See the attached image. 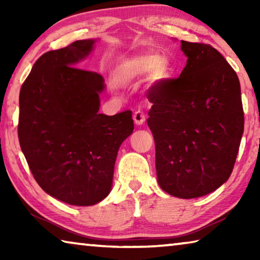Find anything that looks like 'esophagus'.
Instances as JSON below:
<instances>
[{"instance_id":"1","label":"esophagus","mask_w":260,"mask_h":260,"mask_svg":"<svg viewBox=\"0 0 260 260\" xmlns=\"http://www.w3.org/2000/svg\"><path fill=\"white\" fill-rule=\"evenodd\" d=\"M133 119H134V122L138 126H142L144 122H146V116L141 112V111H136L134 114H133Z\"/></svg>"}]
</instances>
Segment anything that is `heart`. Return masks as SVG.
Masks as SVG:
<instances>
[{"label": "heart", "mask_w": 260, "mask_h": 260, "mask_svg": "<svg viewBox=\"0 0 260 260\" xmlns=\"http://www.w3.org/2000/svg\"><path fill=\"white\" fill-rule=\"evenodd\" d=\"M116 74L122 80H133L151 74L153 83H165L173 77V70L161 56L148 52L124 59L116 68Z\"/></svg>", "instance_id": "1"}]
</instances>
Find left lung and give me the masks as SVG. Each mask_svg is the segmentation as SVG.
<instances>
[{
  "label": "left lung",
  "mask_w": 260,
  "mask_h": 260,
  "mask_svg": "<svg viewBox=\"0 0 260 260\" xmlns=\"http://www.w3.org/2000/svg\"><path fill=\"white\" fill-rule=\"evenodd\" d=\"M187 64L178 79L153 85L148 126L157 181L179 199H197L230 179L244 129L237 74L210 45L181 41Z\"/></svg>",
  "instance_id": "1"
}]
</instances>
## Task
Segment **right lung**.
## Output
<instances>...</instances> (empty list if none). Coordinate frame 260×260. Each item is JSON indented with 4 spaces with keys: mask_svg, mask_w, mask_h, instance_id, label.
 <instances>
[{
    "mask_svg": "<svg viewBox=\"0 0 260 260\" xmlns=\"http://www.w3.org/2000/svg\"><path fill=\"white\" fill-rule=\"evenodd\" d=\"M99 40L43 54L19 94L18 138L30 172L48 195L70 205L109 195L118 150L134 129L131 111L99 112L104 79L79 69Z\"/></svg>",
    "mask_w": 260,
    "mask_h": 260,
    "instance_id": "1",
    "label": "right lung"
}]
</instances>
